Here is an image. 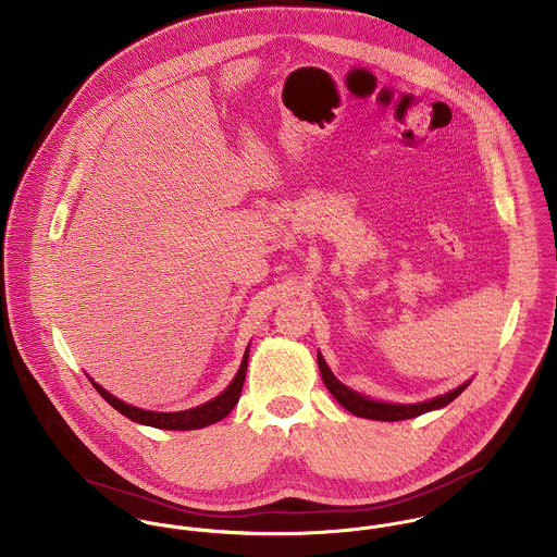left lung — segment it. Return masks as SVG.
Instances as JSON below:
<instances>
[{
    "label": "left lung",
    "mask_w": 557,
    "mask_h": 557,
    "mask_svg": "<svg viewBox=\"0 0 557 557\" xmlns=\"http://www.w3.org/2000/svg\"><path fill=\"white\" fill-rule=\"evenodd\" d=\"M320 371H322V380L326 387L331 389V394L337 398V403L342 405L343 409H347L349 413L358 416V418H367V420H380V422H398V420H409V418H418L426 411L432 409H441L445 405H449L456 396H460L467 385L462 384L456 387L454 392H447L443 396H436L426 403H418V405H387V403H377V400H369L360 394H356L354 389L345 387V385L331 373V369L326 367L324 360H320Z\"/></svg>",
    "instance_id": "left-lung-1"
}]
</instances>
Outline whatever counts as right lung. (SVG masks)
<instances>
[{
    "label": "right lung",
    "instance_id": "right-lung-1",
    "mask_svg": "<svg viewBox=\"0 0 557 557\" xmlns=\"http://www.w3.org/2000/svg\"><path fill=\"white\" fill-rule=\"evenodd\" d=\"M246 369H248V351H246V356L242 360V367H239L235 380L231 382V385L220 396H215L214 400H210V403H206L201 407H195V409H188V411H175V413H159V411H146V409L131 407L127 403L114 398L110 392H106L101 385L95 384L92 380H90V384L95 385V389L116 411H121L125 418L137 422V424H146V426L163 430H195L206 429L210 424H215V422H220L222 418H226L231 413V409L239 400L242 387H244V382H246Z\"/></svg>",
    "mask_w": 557,
    "mask_h": 557
}]
</instances>
